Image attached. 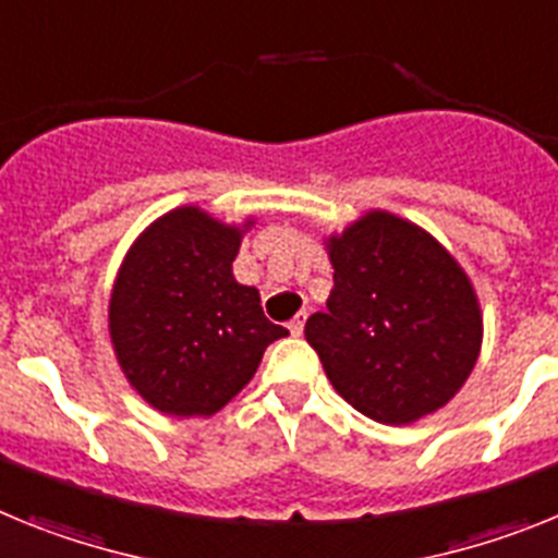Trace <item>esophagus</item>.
I'll use <instances>...</instances> for the list:
<instances>
[{"label":"esophagus","instance_id":"esophagus-1","mask_svg":"<svg viewBox=\"0 0 558 558\" xmlns=\"http://www.w3.org/2000/svg\"><path fill=\"white\" fill-rule=\"evenodd\" d=\"M303 328H306V312H300L298 317L289 323V331H292V337H300V333H303Z\"/></svg>","mask_w":558,"mask_h":558}]
</instances>
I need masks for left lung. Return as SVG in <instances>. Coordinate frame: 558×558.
Wrapping results in <instances>:
<instances>
[{
	"label": "left lung",
	"instance_id": "obj_1",
	"mask_svg": "<svg viewBox=\"0 0 558 558\" xmlns=\"http://www.w3.org/2000/svg\"><path fill=\"white\" fill-rule=\"evenodd\" d=\"M333 289L306 323L333 390L381 424L435 413L469 379L483 339L474 289L421 227L373 210L328 239Z\"/></svg>",
	"mask_w": 558,
	"mask_h": 558
}]
</instances>
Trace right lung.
Returning <instances> with one entry per match:
<instances>
[{
  "label": "right lung",
  "instance_id": "right-lung-1",
  "mask_svg": "<svg viewBox=\"0 0 558 558\" xmlns=\"http://www.w3.org/2000/svg\"><path fill=\"white\" fill-rule=\"evenodd\" d=\"M241 232L179 207L154 221L120 266L111 342L125 379L159 413H219L255 376L266 345L289 333L264 317L255 286L232 278Z\"/></svg>",
  "mask_w": 558,
  "mask_h": 558
}]
</instances>
